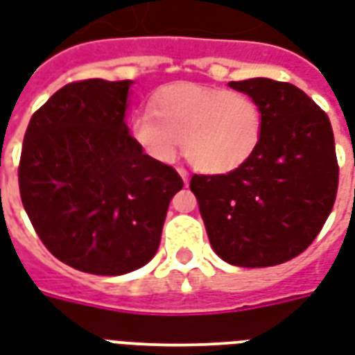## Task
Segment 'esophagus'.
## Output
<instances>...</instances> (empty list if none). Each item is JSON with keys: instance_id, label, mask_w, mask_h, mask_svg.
<instances>
[{"instance_id": "1", "label": "esophagus", "mask_w": 355, "mask_h": 355, "mask_svg": "<svg viewBox=\"0 0 355 355\" xmlns=\"http://www.w3.org/2000/svg\"><path fill=\"white\" fill-rule=\"evenodd\" d=\"M177 171H178V175L182 177V180H184V184H188V178H190V177H188V171H186L184 167H178Z\"/></svg>"}]
</instances>
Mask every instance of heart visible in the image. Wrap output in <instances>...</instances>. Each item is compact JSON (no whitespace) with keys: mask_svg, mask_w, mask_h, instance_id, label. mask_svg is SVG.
Instances as JSON below:
<instances>
[{"mask_svg":"<svg viewBox=\"0 0 355 355\" xmlns=\"http://www.w3.org/2000/svg\"><path fill=\"white\" fill-rule=\"evenodd\" d=\"M261 104L243 91L175 83L159 89L150 112L131 119L132 140L159 163H173L180 150L196 169L211 175L238 169L262 137Z\"/></svg>","mask_w":355,"mask_h":355,"instance_id":"b5f03b06","label":"heart"}]
</instances>
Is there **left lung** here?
I'll return each instance as SVG.
<instances>
[{"mask_svg": "<svg viewBox=\"0 0 355 355\" xmlns=\"http://www.w3.org/2000/svg\"><path fill=\"white\" fill-rule=\"evenodd\" d=\"M228 85L261 104V142L238 169L193 175L190 190L223 261L275 266L312 243L335 205V137L327 114L291 83L253 78Z\"/></svg>", "mask_w": 355, "mask_h": 355, "instance_id": "left-lung-1", "label": "left lung"}]
</instances>
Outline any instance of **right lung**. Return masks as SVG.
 I'll return each mask as SVG.
<instances>
[{"mask_svg": "<svg viewBox=\"0 0 355 355\" xmlns=\"http://www.w3.org/2000/svg\"><path fill=\"white\" fill-rule=\"evenodd\" d=\"M131 81L68 83L35 110L19 163L20 200L51 254L94 275L154 259L182 178L125 123Z\"/></svg>", "mask_w": 355, "mask_h": 355, "instance_id": "1", "label": "right lung"}]
</instances>
